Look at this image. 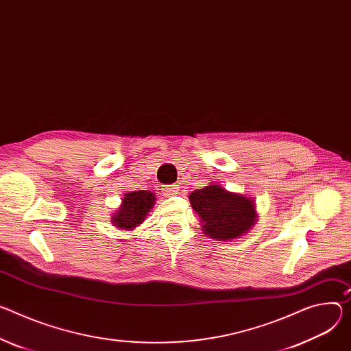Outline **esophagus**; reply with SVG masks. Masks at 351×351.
<instances>
[{
  "label": "esophagus",
  "mask_w": 351,
  "mask_h": 351,
  "mask_svg": "<svg viewBox=\"0 0 351 351\" xmlns=\"http://www.w3.org/2000/svg\"><path fill=\"white\" fill-rule=\"evenodd\" d=\"M176 189H178L176 184H165L162 187V192H164L165 196H172L176 192Z\"/></svg>",
  "instance_id": "1"
}]
</instances>
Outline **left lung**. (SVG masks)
Listing matches in <instances>:
<instances>
[{
    "label": "left lung",
    "instance_id": "8db88e82",
    "mask_svg": "<svg viewBox=\"0 0 351 351\" xmlns=\"http://www.w3.org/2000/svg\"><path fill=\"white\" fill-rule=\"evenodd\" d=\"M190 204L203 222L204 234L213 239L228 241L243 235L256 221L253 202L211 184L189 196Z\"/></svg>",
    "mask_w": 351,
    "mask_h": 351
}]
</instances>
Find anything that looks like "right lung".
<instances>
[{
  "label": "right lung",
  "mask_w": 351,
  "mask_h": 351,
  "mask_svg": "<svg viewBox=\"0 0 351 351\" xmlns=\"http://www.w3.org/2000/svg\"><path fill=\"white\" fill-rule=\"evenodd\" d=\"M155 196L147 190H138V192L127 193L123 199V204L119 213L113 214V226L121 230H133L137 224L143 222L152 208Z\"/></svg>",
  "instance_id": "add662e5"
}]
</instances>
